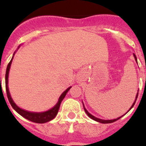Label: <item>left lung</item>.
Wrapping results in <instances>:
<instances>
[{
  "mask_svg": "<svg viewBox=\"0 0 146 146\" xmlns=\"http://www.w3.org/2000/svg\"><path fill=\"white\" fill-rule=\"evenodd\" d=\"M133 56H134V58H135V61H136V62H137V58H136L135 54L134 53H133ZM137 95H138V91H137V95H136V96H135V102H133V105L131 106V107H130V108L129 109V110H128V111H127V112L125 113V114H126L128 112V111H130V110H131L132 108H133V106L135 105V102H136V100H137ZM83 106H84V110H85L86 113V114H87V115H88V116L89 117L91 118V119H94V120L96 121V122H101V123H103V124H107V123H111V122H115V121L118 120V119H120V118L122 117V116H124V115H125V114H124V115H122V116H121V117H119L117 118V119H99V118H97V117H94V115H92V114H90V113L88 112V111H87V110H86V109L85 108V107H84V103H83Z\"/></svg>",
  "mask_w": 146,
  "mask_h": 146,
  "instance_id": "left-lung-1",
  "label": "left lung"
}]
</instances>
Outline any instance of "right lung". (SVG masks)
Returning <instances> with one entry per match:
<instances>
[{"label": "right lung", "instance_id": "right-lung-1", "mask_svg": "<svg viewBox=\"0 0 146 146\" xmlns=\"http://www.w3.org/2000/svg\"><path fill=\"white\" fill-rule=\"evenodd\" d=\"M19 47L20 45L18 47L17 50H19ZM15 53H16V51L13 53V57H12L11 61L9 62V63L8 64L7 68H6V72H5V89H6V94H7L8 99H9V102H10L11 105L13 107V110H14L16 112L19 113L21 116H22L23 117L26 118V119H28V120L32 121V122H36V123H45V122H49V121L52 120V119H54V118L56 117L57 114H58V110H59L60 106L61 104V102L63 100L65 95H66V94L68 93V92L69 90L70 89L71 86L68 87V88L65 90V92H64L59 97V99H58V102H57V104H55L52 108L47 110V111H42V112H33V111H27V110L20 108V107H18V106L15 104V102H13V100L12 99L9 90V85H8V84H9V70H10L12 60H13V59Z\"/></svg>", "mask_w": 146, "mask_h": 146}]
</instances>
